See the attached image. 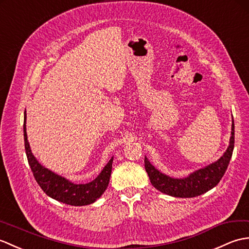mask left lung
<instances>
[{
    "mask_svg": "<svg viewBox=\"0 0 249 249\" xmlns=\"http://www.w3.org/2000/svg\"><path fill=\"white\" fill-rule=\"evenodd\" d=\"M229 147L218 161L191 174L187 178L175 179L154 168L145 157V168L152 185L164 194L174 197L192 198L213 189L222 180L227 169L234 147V124L232 121Z\"/></svg>",
    "mask_w": 249,
    "mask_h": 249,
    "instance_id": "obj_1",
    "label": "left lung"
}]
</instances>
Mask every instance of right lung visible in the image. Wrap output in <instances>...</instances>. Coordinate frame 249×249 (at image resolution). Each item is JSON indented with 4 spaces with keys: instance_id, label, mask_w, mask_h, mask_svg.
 Returning <instances> with one entry per match:
<instances>
[{
    "instance_id": "add662e5",
    "label": "right lung",
    "mask_w": 249,
    "mask_h": 249,
    "mask_svg": "<svg viewBox=\"0 0 249 249\" xmlns=\"http://www.w3.org/2000/svg\"><path fill=\"white\" fill-rule=\"evenodd\" d=\"M25 123L26 116H24L23 133L27 161H29L33 175L41 190L53 199L70 204V206H87V204L95 202L103 194L108 185L110 173H112L113 158L109 160L106 167L95 180L86 184H74L38 163L35 157L33 156L29 141H27Z\"/></svg>"
}]
</instances>
